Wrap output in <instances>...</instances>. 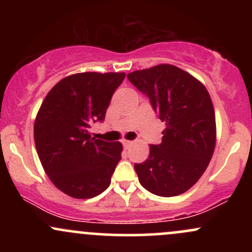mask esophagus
I'll list each match as a JSON object with an SVG mask.
<instances>
[{
  "mask_svg": "<svg viewBox=\"0 0 252 252\" xmlns=\"http://www.w3.org/2000/svg\"><path fill=\"white\" fill-rule=\"evenodd\" d=\"M131 146H132L131 141H123V147H124V148H126V149H129Z\"/></svg>",
  "mask_w": 252,
  "mask_h": 252,
  "instance_id": "obj_1",
  "label": "esophagus"
}]
</instances>
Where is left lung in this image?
<instances>
[{
  "instance_id": "8db88e82",
  "label": "left lung",
  "mask_w": 252,
  "mask_h": 252,
  "mask_svg": "<svg viewBox=\"0 0 252 252\" xmlns=\"http://www.w3.org/2000/svg\"><path fill=\"white\" fill-rule=\"evenodd\" d=\"M129 82L147 94L166 123L162 142L135 163L140 184L160 196L182 194L201 178L217 140L216 115L209 91L189 72L170 63L129 73Z\"/></svg>"
}]
</instances>
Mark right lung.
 I'll return each mask as SVG.
<instances>
[{
	"instance_id": "add662e5",
	"label": "right lung",
	"mask_w": 252,
	"mask_h": 252,
	"mask_svg": "<svg viewBox=\"0 0 252 252\" xmlns=\"http://www.w3.org/2000/svg\"><path fill=\"white\" fill-rule=\"evenodd\" d=\"M124 77V72L71 74L51 89L37 111L34 141L43 170L72 198L104 192L122 158V143L91 137L90 126L104 120Z\"/></svg>"
}]
</instances>
